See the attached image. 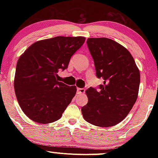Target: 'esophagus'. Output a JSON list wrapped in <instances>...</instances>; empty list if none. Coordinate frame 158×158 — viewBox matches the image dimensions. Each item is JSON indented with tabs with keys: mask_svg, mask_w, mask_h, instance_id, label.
<instances>
[{
	"mask_svg": "<svg viewBox=\"0 0 158 158\" xmlns=\"http://www.w3.org/2000/svg\"><path fill=\"white\" fill-rule=\"evenodd\" d=\"M85 88H78L77 90V94H85Z\"/></svg>",
	"mask_w": 158,
	"mask_h": 158,
	"instance_id": "34e87169",
	"label": "esophagus"
}]
</instances>
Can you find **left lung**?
Returning a JSON list of instances; mask_svg holds the SVG:
<instances>
[{
	"mask_svg": "<svg viewBox=\"0 0 158 158\" xmlns=\"http://www.w3.org/2000/svg\"><path fill=\"white\" fill-rule=\"evenodd\" d=\"M87 45L95 65L96 76L103 85L86 90L88 102L81 108L87 122L110 127L123 120L138 95L140 75L128 50L107 38H90Z\"/></svg>",
	"mask_w": 158,
	"mask_h": 158,
	"instance_id": "left-lung-1",
	"label": "left lung"
}]
</instances>
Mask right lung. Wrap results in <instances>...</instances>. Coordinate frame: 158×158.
Listing matches in <instances>:
<instances>
[{"label": "right lung", "mask_w": 158, "mask_h": 158, "mask_svg": "<svg viewBox=\"0 0 158 158\" xmlns=\"http://www.w3.org/2000/svg\"><path fill=\"white\" fill-rule=\"evenodd\" d=\"M85 41L81 36L41 40L19 58L14 88L20 107L30 119L46 124L61 118L77 87L58 81L57 73L68 68L70 58Z\"/></svg>", "instance_id": "add662e5"}]
</instances>
